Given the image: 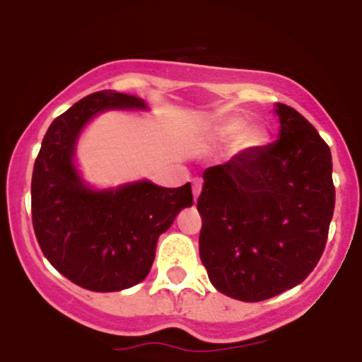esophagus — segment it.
Listing matches in <instances>:
<instances>
[{"instance_id": "34e87169", "label": "esophagus", "mask_w": 362, "mask_h": 362, "mask_svg": "<svg viewBox=\"0 0 362 362\" xmlns=\"http://www.w3.org/2000/svg\"><path fill=\"white\" fill-rule=\"evenodd\" d=\"M200 191H202V180H200V178H194V180H193V197H194V200L199 199Z\"/></svg>"}]
</instances>
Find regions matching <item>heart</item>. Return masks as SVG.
Instances as JSON below:
<instances>
[{
  "instance_id": "b5f03b06",
  "label": "heart",
  "mask_w": 362,
  "mask_h": 362,
  "mask_svg": "<svg viewBox=\"0 0 362 362\" xmlns=\"http://www.w3.org/2000/svg\"><path fill=\"white\" fill-rule=\"evenodd\" d=\"M244 129H246V125L242 124L240 120H231V122H228L224 127L220 129V134H222L224 138H235V136H240V134L244 133ZM246 140L250 142L251 134H247Z\"/></svg>"
}]
</instances>
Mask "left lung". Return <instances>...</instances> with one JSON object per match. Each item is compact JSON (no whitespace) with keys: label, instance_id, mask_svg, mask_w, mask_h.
<instances>
[{"label":"left lung","instance_id":"8db88e82","mask_svg":"<svg viewBox=\"0 0 362 362\" xmlns=\"http://www.w3.org/2000/svg\"><path fill=\"white\" fill-rule=\"evenodd\" d=\"M281 136L204 171L200 260L216 290L259 303L300 284L319 262L335 207L332 153L293 107Z\"/></svg>","mask_w":362,"mask_h":362}]
</instances>
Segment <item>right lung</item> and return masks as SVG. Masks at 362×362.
<instances>
[{
	"mask_svg": "<svg viewBox=\"0 0 362 362\" xmlns=\"http://www.w3.org/2000/svg\"><path fill=\"white\" fill-rule=\"evenodd\" d=\"M136 96L98 90L59 115L47 131L33 171V226L43 255L64 276L90 291H120L149 273L158 237L184 207L191 184L160 187L136 182L90 191L72 153L83 125L107 109H144Z\"/></svg>",
	"mask_w": 362,
	"mask_h": 362,
	"instance_id": "1",
	"label": "right lung"
}]
</instances>
